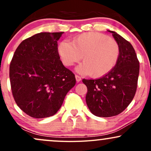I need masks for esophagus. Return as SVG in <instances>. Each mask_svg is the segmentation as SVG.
Segmentation results:
<instances>
[{"instance_id":"esophagus-1","label":"esophagus","mask_w":151,"mask_h":151,"mask_svg":"<svg viewBox=\"0 0 151 151\" xmlns=\"http://www.w3.org/2000/svg\"><path fill=\"white\" fill-rule=\"evenodd\" d=\"M75 78H76V80H77V82H79V81L81 80V77H79V75H77V74L75 75Z\"/></svg>"}]
</instances>
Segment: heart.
Returning <instances> with one entry per match:
<instances>
[{
    "label": "heart",
    "mask_w": 151,
    "mask_h": 151,
    "mask_svg": "<svg viewBox=\"0 0 151 151\" xmlns=\"http://www.w3.org/2000/svg\"><path fill=\"white\" fill-rule=\"evenodd\" d=\"M58 53L62 62L71 67L79 62L83 63L77 71L92 77H104L116 65L120 56V47L109 36L99 32H86L78 35L72 43L63 40L58 45Z\"/></svg>",
    "instance_id": "heart-1"
}]
</instances>
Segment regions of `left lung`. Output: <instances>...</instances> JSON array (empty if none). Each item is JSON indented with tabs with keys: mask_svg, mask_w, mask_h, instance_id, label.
<instances>
[{
	"mask_svg": "<svg viewBox=\"0 0 151 151\" xmlns=\"http://www.w3.org/2000/svg\"><path fill=\"white\" fill-rule=\"evenodd\" d=\"M109 32L120 47L116 65L101 78L82 79L87 87L86 104L99 117L116 116L127 108L136 93L139 74V61L132 45L116 32Z\"/></svg>",
	"mask_w": 151,
	"mask_h": 151,
	"instance_id": "left-lung-1",
	"label": "left lung"
}]
</instances>
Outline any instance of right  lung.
Segmentation results:
<instances>
[{"label": "right lung", "mask_w": 151, "mask_h": 151, "mask_svg": "<svg viewBox=\"0 0 151 151\" xmlns=\"http://www.w3.org/2000/svg\"><path fill=\"white\" fill-rule=\"evenodd\" d=\"M64 32H40L24 40L10 65L15 103L35 119L50 117L60 109L75 76L60 60L58 41Z\"/></svg>", "instance_id": "right-lung-1"}]
</instances>
